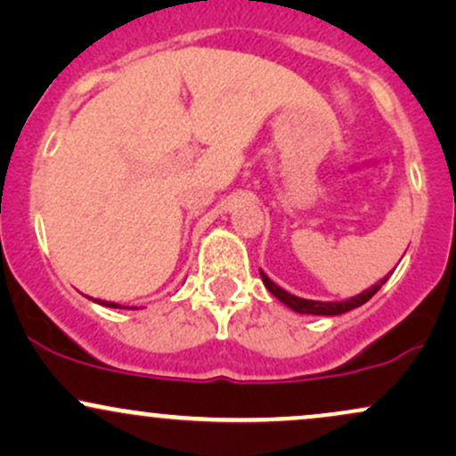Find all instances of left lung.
<instances>
[{
  "mask_svg": "<svg viewBox=\"0 0 456 456\" xmlns=\"http://www.w3.org/2000/svg\"><path fill=\"white\" fill-rule=\"evenodd\" d=\"M261 274V281H264V285L268 287V291L274 297H279L285 306H289L294 313H300V315H343V313L352 311V308H358L362 306L364 302H369L370 297H373L378 291L381 289V285H384L386 281H388V276H384V279L375 282L373 287H369V289H364L362 294L354 296V297H347V300H341V302H319V300H306V297H297L294 294H289V291H285L282 287L276 285L274 281L270 279L268 274H265L264 270H259Z\"/></svg>",
  "mask_w": 456,
  "mask_h": 456,
  "instance_id": "obj_1",
  "label": "left lung"
}]
</instances>
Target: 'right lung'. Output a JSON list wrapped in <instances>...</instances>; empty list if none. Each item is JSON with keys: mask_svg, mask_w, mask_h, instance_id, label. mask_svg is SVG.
<instances>
[{"mask_svg": "<svg viewBox=\"0 0 456 456\" xmlns=\"http://www.w3.org/2000/svg\"><path fill=\"white\" fill-rule=\"evenodd\" d=\"M94 302H98V305H102V306H109V308H126V306H119V305H115V302H104V300H94Z\"/></svg>", "mask_w": 456, "mask_h": 456, "instance_id": "add662e5", "label": "right lung"}]
</instances>
